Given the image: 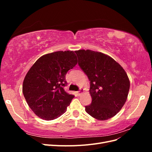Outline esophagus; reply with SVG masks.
I'll return each mask as SVG.
<instances>
[{
  "label": "esophagus",
  "mask_w": 152,
  "mask_h": 152,
  "mask_svg": "<svg viewBox=\"0 0 152 152\" xmlns=\"http://www.w3.org/2000/svg\"><path fill=\"white\" fill-rule=\"evenodd\" d=\"M84 93V91H83V89H80V91H77V96H80L82 93Z\"/></svg>",
  "instance_id": "1"
}]
</instances>
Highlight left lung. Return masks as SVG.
Returning <instances> with one entry per match:
<instances>
[{
	"instance_id": "left-lung-1",
	"label": "left lung",
	"mask_w": 152,
	"mask_h": 152,
	"mask_svg": "<svg viewBox=\"0 0 152 152\" xmlns=\"http://www.w3.org/2000/svg\"><path fill=\"white\" fill-rule=\"evenodd\" d=\"M79 65L90 81V105L86 112L99 121L114 117L125 104L130 81L126 71L108 55L89 49L76 50Z\"/></svg>"
}]
</instances>
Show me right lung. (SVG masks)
Wrapping results in <instances>:
<instances>
[{
  "label": "right lung",
  "instance_id": "right-lung-1",
  "mask_svg": "<svg viewBox=\"0 0 152 152\" xmlns=\"http://www.w3.org/2000/svg\"><path fill=\"white\" fill-rule=\"evenodd\" d=\"M77 63L74 51L60 50L43 55L30 68L23 83V93L36 115L51 121L66 111L74 96L63 88L65 75Z\"/></svg>",
  "mask_w": 152,
  "mask_h": 152
}]
</instances>
